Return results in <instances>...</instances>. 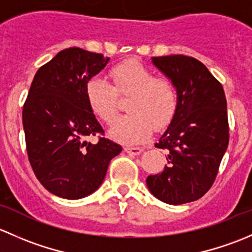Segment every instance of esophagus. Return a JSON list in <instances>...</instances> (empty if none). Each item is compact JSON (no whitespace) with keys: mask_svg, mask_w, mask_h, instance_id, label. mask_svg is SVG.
<instances>
[{"mask_svg":"<svg viewBox=\"0 0 252 252\" xmlns=\"http://www.w3.org/2000/svg\"><path fill=\"white\" fill-rule=\"evenodd\" d=\"M142 147L138 146H126L124 147V151L129 155H133V156H136V155H140L142 152Z\"/></svg>","mask_w":252,"mask_h":252,"instance_id":"34e87169","label":"esophagus"}]
</instances>
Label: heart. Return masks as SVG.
I'll return each instance as SVG.
<instances>
[{"mask_svg":"<svg viewBox=\"0 0 252 252\" xmlns=\"http://www.w3.org/2000/svg\"><path fill=\"white\" fill-rule=\"evenodd\" d=\"M112 85L100 77L85 84V97L91 112L106 124L116 118L118 96L126 97V116L117 119L110 134L123 144H138L151 134L162 130L174 119L178 94L172 81L155 78L154 73L136 61L113 65L108 72Z\"/></svg>","mask_w":252,"mask_h":252,"instance_id":"1","label":"heart"}]
</instances>
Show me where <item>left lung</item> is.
<instances>
[{"label": "left lung", "mask_w": 252, "mask_h": 252, "mask_svg": "<svg viewBox=\"0 0 252 252\" xmlns=\"http://www.w3.org/2000/svg\"><path fill=\"white\" fill-rule=\"evenodd\" d=\"M178 94L174 119L155 146L166 150L168 164L149 175L150 191L161 201L182 205L210 190L229 142L224 90L204 63L183 55L152 57Z\"/></svg>", "instance_id": "left-lung-1"}]
</instances>
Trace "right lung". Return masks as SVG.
Instances as JSON below:
<instances>
[{"instance_id":"right-lung-1","label":"right lung","mask_w":252,"mask_h":252,"mask_svg":"<svg viewBox=\"0 0 252 252\" xmlns=\"http://www.w3.org/2000/svg\"><path fill=\"white\" fill-rule=\"evenodd\" d=\"M110 58L79 47L61 51L40 67L23 106L28 158L37 180L63 199L93 194L122 146L105 131L88 105L86 81ZM97 136L96 144L86 141Z\"/></svg>"}]
</instances>
